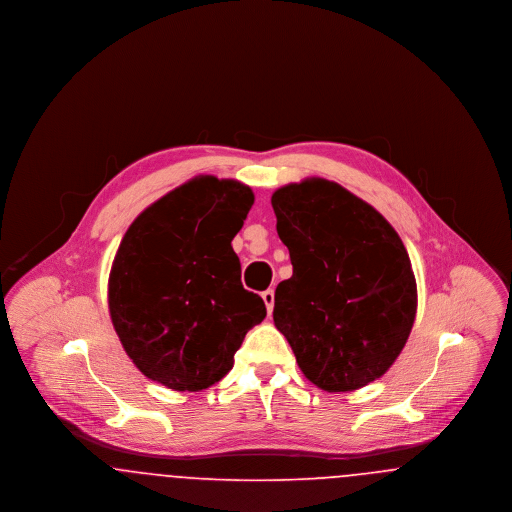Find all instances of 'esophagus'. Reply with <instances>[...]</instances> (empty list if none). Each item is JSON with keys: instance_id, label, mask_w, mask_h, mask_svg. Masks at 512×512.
<instances>
[{"instance_id": "esophagus-1", "label": "esophagus", "mask_w": 512, "mask_h": 512, "mask_svg": "<svg viewBox=\"0 0 512 512\" xmlns=\"http://www.w3.org/2000/svg\"><path fill=\"white\" fill-rule=\"evenodd\" d=\"M263 301H265V305H267L268 315L272 313V309H274V292L272 290H267V292H263Z\"/></svg>"}]
</instances>
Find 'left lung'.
I'll return each instance as SVG.
<instances>
[{"label":"left lung","mask_w":512,"mask_h":512,"mask_svg":"<svg viewBox=\"0 0 512 512\" xmlns=\"http://www.w3.org/2000/svg\"><path fill=\"white\" fill-rule=\"evenodd\" d=\"M270 201L293 265L274 293V324L320 390H359L386 374L409 340V253L388 220L336 182L307 178Z\"/></svg>","instance_id":"1"}]
</instances>
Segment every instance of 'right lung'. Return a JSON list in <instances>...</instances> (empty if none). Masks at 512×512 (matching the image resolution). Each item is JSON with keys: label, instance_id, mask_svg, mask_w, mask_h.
Masks as SVG:
<instances>
[{"label": "right lung", "instance_id": "1", "mask_svg": "<svg viewBox=\"0 0 512 512\" xmlns=\"http://www.w3.org/2000/svg\"><path fill=\"white\" fill-rule=\"evenodd\" d=\"M253 201L238 180L195 176L128 226L109 274V313L149 380L174 391L213 386L267 317L232 249Z\"/></svg>", "mask_w": 512, "mask_h": 512}]
</instances>
